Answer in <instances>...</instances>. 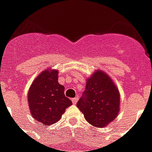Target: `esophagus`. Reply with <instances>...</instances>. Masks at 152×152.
<instances>
[{
    "label": "esophagus",
    "mask_w": 152,
    "mask_h": 152,
    "mask_svg": "<svg viewBox=\"0 0 152 152\" xmlns=\"http://www.w3.org/2000/svg\"><path fill=\"white\" fill-rule=\"evenodd\" d=\"M72 101L73 104H76V102H77V101H78V97L73 98V99H72Z\"/></svg>",
    "instance_id": "obj_1"
}]
</instances>
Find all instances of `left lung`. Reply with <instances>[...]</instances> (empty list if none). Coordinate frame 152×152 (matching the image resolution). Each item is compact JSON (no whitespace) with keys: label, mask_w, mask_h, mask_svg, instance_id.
<instances>
[{"label":"left lung","mask_w":152,"mask_h":152,"mask_svg":"<svg viewBox=\"0 0 152 152\" xmlns=\"http://www.w3.org/2000/svg\"><path fill=\"white\" fill-rule=\"evenodd\" d=\"M76 106L89 124L105 127L117 115L120 94L105 72L96 71L87 80L86 90Z\"/></svg>","instance_id":"1"}]
</instances>
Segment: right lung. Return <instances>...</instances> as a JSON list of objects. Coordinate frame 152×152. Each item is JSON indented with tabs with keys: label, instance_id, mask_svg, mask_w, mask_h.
<instances>
[{
	"label": "right lung",
	"instance_id": "obj_1",
	"mask_svg": "<svg viewBox=\"0 0 152 152\" xmlns=\"http://www.w3.org/2000/svg\"><path fill=\"white\" fill-rule=\"evenodd\" d=\"M58 71L45 70L35 80L28 91L31 115L44 124L59 121L72 101L64 94V86L58 82Z\"/></svg>",
	"mask_w": 152,
	"mask_h": 152
}]
</instances>
